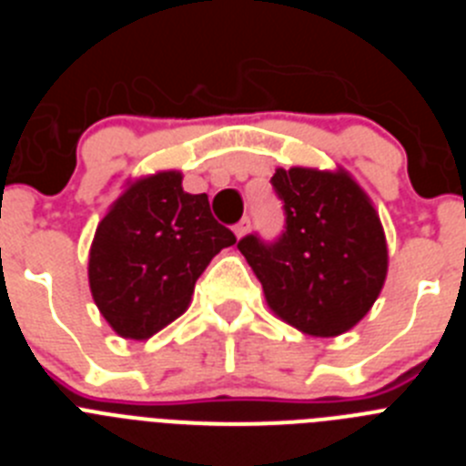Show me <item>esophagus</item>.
<instances>
[{"instance_id": "obj_1", "label": "esophagus", "mask_w": 466, "mask_h": 466, "mask_svg": "<svg viewBox=\"0 0 466 466\" xmlns=\"http://www.w3.org/2000/svg\"><path fill=\"white\" fill-rule=\"evenodd\" d=\"M249 228H252V221H249V217H242V219L238 221L236 228H233V230H236L238 238H245L247 233H249Z\"/></svg>"}]
</instances>
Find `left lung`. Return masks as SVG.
<instances>
[{
  "label": "left lung",
  "instance_id": "obj_1",
  "mask_svg": "<svg viewBox=\"0 0 466 466\" xmlns=\"http://www.w3.org/2000/svg\"><path fill=\"white\" fill-rule=\"evenodd\" d=\"M270 184L284 203L282 236H245L238 249L279 319L308 336H340L371 310L385 284L380 217L345 170L278 167Z\"/></svg>",
  "mask_w": 466,
  "mask_h": 466
}]
</instances>
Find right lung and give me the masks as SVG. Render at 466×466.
Masks as SVG:
<instances>
[{
    "label": "right lung",
    "instance_id": "right-lung-1",
    "mask_svg": "<svg viewBox=\"0 0 466 466\" xmlns=\"http://www.w3.org/2000/svg\"><path fill=\"white\" fill-rule=\"evenodd\" d=\"M233 230L209 212L205 193H187L182 172L142 177L97 224L88 257L95 306L123 339L147 340L191 303L196 279Z\"/></svg>",
    "mask_w": 466,
    "mask_h": 466
}]
</instances>
